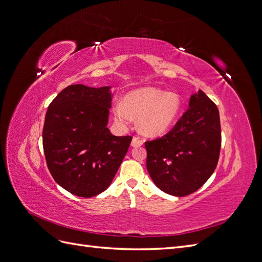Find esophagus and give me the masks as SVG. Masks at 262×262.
<instances>
[{
  "instance_id": "esophagus-1",
  "label": "esophagus",
  "mask_w": 262,
  "mask_h": 262,
  "mask_svg": "<svg viewBox=\"0 0 262 262\" xmlns=\"http://www.w3.org/2000/svg\"><path fill=\"white\" fill-rule=\"evenodd\" d=\"M143 145V141L139 137L134 136L133 141H132V146L133 147H137V146H142Z\"/></svg>"
}]
</instances>
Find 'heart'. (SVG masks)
<instances>
[{"label":"heart","mask_w":262,"mask_h":262,"mask_svg":"<svg viewBox=\"0 0 262 262\" xmlns=\"http://www.w3.org/2000/svg\"><path fill=\"white\" fill-rule=\"evenodd\" d=\"M181 98L175 93H165L156 88L133 90L117 103L114 115L121 124H129L132 117H138L137 126L144 135L161 136L166 133L178 118Z\"/></svg>","instance_id":"b5f03b06"}]
</instances>
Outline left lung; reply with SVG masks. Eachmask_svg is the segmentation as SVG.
<instances>
[{"label": "left lung", "mask_w": 262, "mask_h": 262, "mask_svg": "<svg viewBox=\"0 0 262 262\" xmlns=\"http://www.w3.org/2000/svg\"><path fill=\"white\" fill-rule=\"evenodd\" d=\"M166 135L145 143L146 166L155 185L174 196L198 191L213 174L221 149L220 115L202 90Z\"/></svg>", "instance_id": "8db88e82"}]
</instances>
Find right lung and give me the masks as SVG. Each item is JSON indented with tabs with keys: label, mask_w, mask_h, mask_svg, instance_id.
<instances>
[{
	"label": "right lung",
	"mask_w": 262,
	"mask_h": 262,
	"mask_svg": "<svg viewBox=\"0 0 262 262\" xmlns=\"http://www.w3.org/2000/svg\"><path fill=\"white\" fill-rule=\"evenodd\" d=\"M111 87L71 84L48 107L42 143L49 171L66 191L98 195L111 185L128 150L132 136L107 128Z\"/></svg>",
	"instance_id": "right-lung-1"
}]
</instances>
